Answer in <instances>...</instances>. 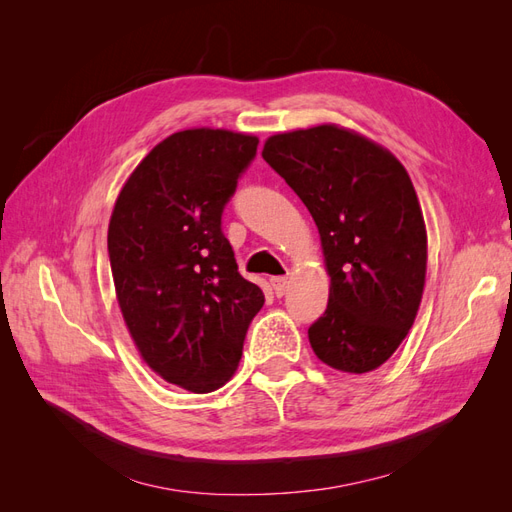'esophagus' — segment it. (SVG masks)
<instances>
[{
	"label": "esophagus",
	"mask_w": 512,
	"mask_h": 512,
	"mask_svg": "<svg viewBox=\"0 0 512 512\" xmlns=\"http://www.w3.org/2000/svg\"><path fill=\"white\" fill-rule=\"evenodd\" d=\"M271 288L275 292V297H284L288 290V277H271Z\"/></svg>",
	"instance_id": "1"
}]
</instances>
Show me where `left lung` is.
Returning a JSON list of instances; mask_svg holds the SVG:
<instances>
[{
	"mask_svg": "<svg viewBox=\"0 0 512 512\" xmlns=\"http://www.w3.org/2000/svg\"><path fill=\"white\" fill-rule=\"evenodd\" d=\"M262 158L320 232L331 290L309 344L329 367L367 374L404 342L425 288L427 230L406 168L331 123L267 138Z\"/></svg>",
	"mask_w": 512,
	"mask_h": 512,
	"instance_id": "obj_1",
	"label": "left lung"
}]
</instances>
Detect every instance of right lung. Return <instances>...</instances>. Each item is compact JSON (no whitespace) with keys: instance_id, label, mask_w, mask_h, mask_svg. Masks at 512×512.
<instances>
[{"instance_id":"right-lung-1","label":"right lung","mask_w":512,"mask_h":512,"mask_svg":"<svg viewBox=\"0 0 512 512\" xmlns=\"http://www.w3.org/2000/svg\"><path fill=\"white\" fill-rule=\"evenodd\" d=\"M258 138L194 128L153 147L123 185L108 258L123 320L143 361L166 382L211 393L235 374L265 303L239 273L222 232Z\"/></svg>"}]
</instances>
